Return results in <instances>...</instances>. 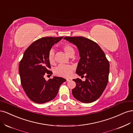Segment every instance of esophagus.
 Masks as SVG:
<instances>
[{
	"instance_id": "1",
	"label": "esophagus",
	"mask_w": 133,
	"mask_h": 133,
	"mask_svg": "<svg viewBox=\"0 0 133 133\" xmlns=\"http://www.w3.org/2000/svg\"><path fill=\"white\" fill-rule=\"evenodd\" d=\"M70 80H71V79H70V78L66 79V82H69V81H70Z\"/></svg>"
}]
</instances>
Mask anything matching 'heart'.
<instances>
[{
  "label": "heart",
  "mask_w": 133,
  "mask_h": 133,
  "mask_svg": "<svg viewBox=\"0 0 133 133\" xmlns=\"http://www.w3.org/2000/svg\"><path fill=\"white\" fill-rule=\"evenodd\" d=\"M62 49L64 52L68 55L70 56L74 54V50L73 48L68 44H64L62 46ZM48 61L50 64H54L55 62L54 51L53 50L49 51L48 53ZM74 67L70 65H60L58 66L55 70V74L63 77H69L73 73Z\"/></svg>",
  "instance_id": "1"
}]
</instances>
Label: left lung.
<instances>
[{
  "label": "left lung",
  "mask_w": 133,
  "mask_h": 133,
  "mask_svg": "<svg viewBox=\"0 0 133 133\" xmlns=\"http://www.w3.org/2000/svg\"><path fill=\"white\" fill-rule=\"evenodd\" d=\"M64 39L78 48L80 58L76 73L85 75V81L79 78L73 79L76 87L72 89V94L82 103L93 102L101 96L108 82L109 63L105 54L98 44L85 37Z\"/></svg>",
  "instance_id": "obj_1"
}]
</instances>
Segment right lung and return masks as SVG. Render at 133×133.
Returning a JSON list of instances; mask_svg holds the SVG:
<instances>
[{"mask_svg": "<svg viewBox=\"0 0 133 133\" xmlns=\"http://www.w3.org/2000/svg\"><path fill=\"white\" fill-rule=\"evenodd\" d=\"M63 38L44 37L35 41L26 49L20 62L19 73L22 87L28 97L35 103L43 104L53 100L60 85L66 81L57 76L48 81L44 78L45 73L53 74L48 70L51 67L48 53Z\"/></svg>", "mask_w": 133, "mask_h": 133, "instance_id": "right-lung-1", "label": "right lung"}]
</instances>
